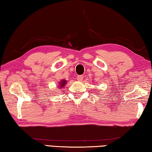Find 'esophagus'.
<instances>
[{
    "mask_svg": "<svg viewBox=\"0 0 152 152\" xmlns=\"http://www.w3.org/2000/svg\"><path fill=\"white\" fill-rule=\"evenodd\" d=\"M83 76H82V75H78V76H77V79H78V81H82V80H83Z\"/></svg>",
    "mask_w": 152,
    "mask_h": 152,
    "instance_id": "34e87169",
    "label": "esophagus"
}]
</instances>
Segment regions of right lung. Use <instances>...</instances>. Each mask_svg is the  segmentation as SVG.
<instances>
[{
    "label": "right lung",
    "mask_w": 152,
    "mask_h": 152,
    "mask_svg": "<svg viewBox=\"0 0 152 152\" xmlns=\"http://www.w3.org/2000/svg\"><path fill=\"white\" fill-rule=\"evenodd\" d=\"M66 80H62L60 82V83L59 84V86L60 87H64L66 85Z\"/></svg>",
    "instance_id": "1"
}]
</instances>
